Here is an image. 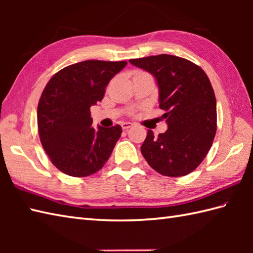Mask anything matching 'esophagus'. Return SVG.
I'll list each match as a JSON object with an SVG mask.
<instances>
[{
    "mask_svg": "<svg viewBox=\"0 0 253 253\" xmlns=\"http://www.w3.org/2000/svg\"><path fill=\"white\" fill-rule=\"evenodd\" d=\"M133 126V124L130 122H123L122 123V128L123 129H129L130 127Z\"/></svg>",
    "mask_w": 253,
    "mask_h": 253,
    "instance_id": "34e87169",
    "label": "esophagus"
}]
</instances>
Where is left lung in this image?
<instances>
[{
	"instance_id": "obj_1",
	"label": "left lung",
	"mask_w": 253,
	"mask_h": 253,
	"mask_svg": "<svg viewBox=\"0 0 253 253\" xmlns=\"http://www.w3.org/2000/svg\"><path fill=\"white\" fill-rule=\"evenodd\" d=\"M129 62L157 80L160 109L169 126L158 137L148 130L141 146L143 158L164 176L191 173L207 157L216 132V99L209 77L196 64L174 55Z\"/></svg>"
}]
</instances>
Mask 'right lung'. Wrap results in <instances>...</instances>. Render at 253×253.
I'll use <instances>...</instances> for the list:
<instances>
[{
    "label": "right lung",
    "instance_id": "1",
    "mask_svg": "<svg viewBox=\"0 0 253 253\" xmlns=\"http://www.w3.org/2000/svg\"><path fill=\"white\" fill-rule=\"evenodd\" d=\"M126 64L84 61L61 69L46 84L38 104V129L44 151L64 174L92 175L109 160L122 127L94 129L90 107L103 99L110 80Z\"/></svg>",
    "mask_w": 253,
    "mask_h": 253
}]
</instances>
